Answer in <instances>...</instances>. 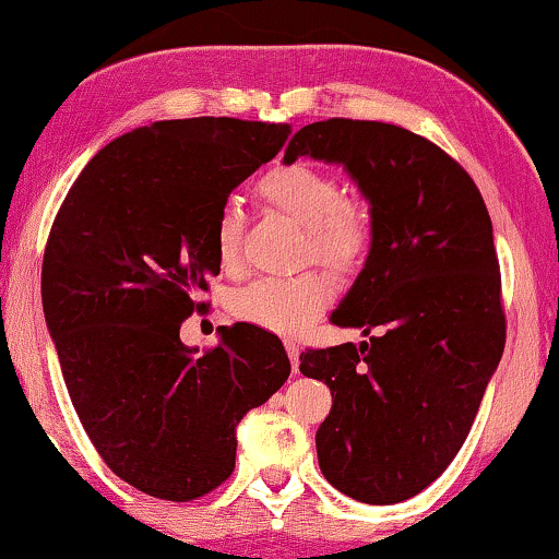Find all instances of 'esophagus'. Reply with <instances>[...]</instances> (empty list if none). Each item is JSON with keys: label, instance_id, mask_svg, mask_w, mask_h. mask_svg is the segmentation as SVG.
I'll return each instance as SVG.
<instances>
[{"label": "esophagus", "instance_id": "1", "mask_svg": "<svg viewBox=\"0 0 559 559\" xmlns=\"http://www.w3.org/2000/svg\"><path fill=\"white\" fill-rule=\"evenodd\" d=\"M286 352H288V359H290V369L298 371V356H301V348H298L296 341H286Z\"/></svg>", "mask_w": 559, "mask_h": 559}]
</instances>
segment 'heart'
Here are the masks:
<instances>
[{
	"label": "heart",
	"mask_w": 559,
	"mask_h": 559,
	"mask_svg": "<svg viewBox=\"0 0 559 559\" xmlns=\"http://www.w3.org/2000/svg\"><path fill=\"white\" fill-rule=\"evenodd\" d=\"M255 193L269 211L306 230V255L333 273H354L369 255L371 218L361 205L344 200V188L331 173L308 163L278 165L258 180ZM215 255L226 271H236L243 243V211L226 203L215 221ZM331 301V286L321 273L306 271L290 278H258L230 298V313L258 329L296 333L308 326Z\"/></svg>",
	"instance_id": "1"
}]
</instances>
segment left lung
<instances>
[{"label":"left lung","mask_w":559,"mask_h":559,"mask_svg":"<svg viewBox=\"0 0 559 559\" xmlns=\"http://www.w3.org/2000/svg\"><path fill=\"white\" fill-rule=\"evenodd\" d=\"M304 155L344 165L369 200L373 230L331 323L374 336L301 354L304 377L333 396L316 431L319 466L359 502H404L460 452L502 359L492 221L462 165L396 124H306L283 163Z\"/></svg>","instance_id":"1"}]
</instances>
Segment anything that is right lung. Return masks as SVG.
Listing matches in <instances>:
<instances>
[{
	"label": "right lung",
	"mask_w": 559,
	"mask_h": 559,
	"mask_svg": "<svg viewBox=\"0 0 559 559\" xmlns=\"http://www.w3.org/2000/svg\"><path fill=\"white\" fill-rule=\"evenodd\" d=\"M290 128L160 120L85 165L49 230L41 306L82 427L140 492L190 502L236 466V427L286 384L273 333L236 323L195 356L180 323L218 276L215 221Z\"/></svg>",
	"instance_id": "add662e5"
}]
</instances>
